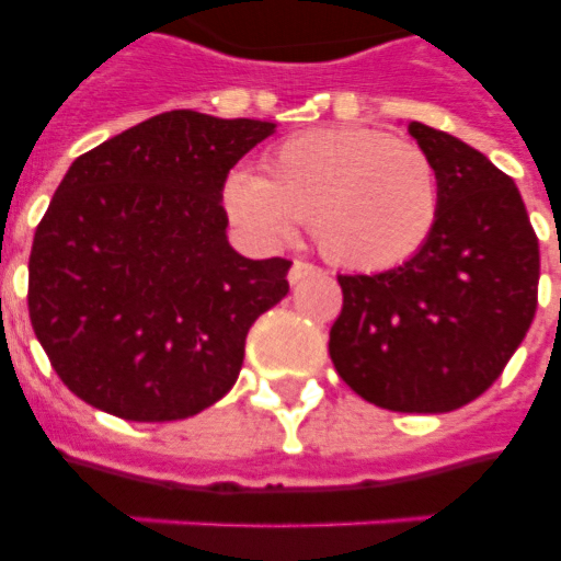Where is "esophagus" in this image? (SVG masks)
<instances>
[{
  "label": "esophagus",
  "mask_w": 561,
  "mask_h": 561,
  "mask_svg": "<svg viewBox=\"0 0 561 561\" xmlns=\"http://www.w3.org/2000/svg\"><path fill=\"white\" fill-rule=\"evenodd\" d=\"M314 273H320V267H317V264L302 262V259H297V262L290 264L288 282H290V285H299V282L306 279V276H314Z\"/></svg>",
  "instance_id": "obj_1"
}]
</instances>
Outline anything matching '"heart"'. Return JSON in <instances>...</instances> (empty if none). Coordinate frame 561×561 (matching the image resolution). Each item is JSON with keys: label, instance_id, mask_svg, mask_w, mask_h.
I'll use <instances>...</instances> for the list:
<instances>
[{"label": "heart", "instance_id": "1", "mask_svg": "<svg viewBox=\"0 0 561 561\" xmlns=\"http://www.w3.org/2000/svg\"><path fill=\"white\" fill-rule=\"evenodd\" d=\"M224 206L253 238L282 241L294 220H306L329 262L387 271L434 232L439 174L422 148L383 130L323 127L282 142L264 162V180L236 171Z\"/></svg>", "mask_w": 561, "mask_h": 561}]
</instances>
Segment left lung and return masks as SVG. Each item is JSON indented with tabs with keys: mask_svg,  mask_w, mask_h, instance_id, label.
Segmentation results:
<instances>
[{
	"mask_svg": "<svg viewBox=\"0 0 561 561\" xmlns=\"http://www.w3.org/2000/svg\"><path fill=\"white\" fill-rule=\"evenodd\" d=\"M439 174V218L413 259L337 276L329 355L343 381L396 413H448L486 392L539 302V238L513 178L457 136L410 122Z\"/></svg>",
	"mask_w": 561,
	"mask_h": 561,
	"instance_id": "left-lung-1",
	"label": "left lung"
}]
</instances>
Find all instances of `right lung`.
Returning <instances> with one entry per match:
<instances>
[{
  "label": "right lung",
  "mask_w": 561,
  "mask_h": 561,
  "mask_svg": "<svg viewBox=\"0 0 561 561\" xmlns=\"http://www.w3.org/2000/svg\"><path fill=\"white\" fill-rule=\"evenodd\" d=\"M273 122L171 110L81 153L34 232L28 317L60 381L130 422L224 399L288 259L227 241L224 183Z\"/></svg>",
  "instance_id": "obj_1"
}]
</instances>
